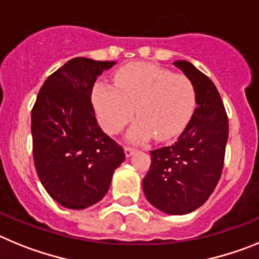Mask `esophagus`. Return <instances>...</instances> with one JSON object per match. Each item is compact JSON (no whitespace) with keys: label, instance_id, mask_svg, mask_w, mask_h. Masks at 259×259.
Returning <instances> with one entry per match:
<instances>
[{"label":"esophagus","instance_id":"34e87169","mask_svg":"<svg viewBox=\"0 0 259 259\" xmlns=\"http://www.w3.org/2000/svg\"><path fill=\"white\" fill-rule=\"evenodd\" d=\"M123 150H125V155H126L127 157L132 156V155L137 151L136 148L132 147V146H125V148H123Z\"/></svg>","mask_w":259,"mask_h":259}]
</instances>
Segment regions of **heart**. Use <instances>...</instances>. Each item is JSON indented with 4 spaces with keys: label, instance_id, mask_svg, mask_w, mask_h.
Wrapping results in <instances>:
<instances>
[{
    "label": "heart",
    "instance_id": "heart-1",
    "mask_svg": "<svg viewBox=\"0 0 259 259\" xmlns=\"http://www.w3.org/2000/svg\"><path fill=\"white\" fill-rule=\"evenodd\" d=\"M92 103L99 122L109 134H118L134 116L129 132L136 142L155 136L157 141L176 137L186 126L195 107V90L184 74L148 62H134L114 74L113 86L98 82Z\"/></svg>",
    "mask_w": 259,
    "mask_h": 259
}]
</instances>
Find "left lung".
I'll use <instances>...</instances> for the list:
<instances>
[{
	"mask_svg": "<svg viewBox=\"0 0 259 259\" xmlns=\"http://www.w3.org/2000/svg\"><path fill=\"white\" fill-rule=\"evenodd\" d=\"M175 66L192 80L197 108L176 142L151 151L143 192L163 212L183 215L202 206L219 183L229 126L212 80L189 61H176Z\"/></svg>",
	"mask_w": 259,
	"mask_h": 259,
	"instance_id": "obj_1",
	"label": "left lung"
}]
</instances>
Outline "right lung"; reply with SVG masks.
<instances>
[{"label": "right lung", "mask_w": 259, "mask_h": 259, "mask_svg": "<svg viewBox=\"0 0 259 259\" xmlns=\"http://www.w3.org/2000/svg\"><path fill=\"white\" fill-rule=\"evenodd\" d=\"M114 62L71 58L51 74L31 112L35 168L55 201L82 210L107 194L125 152L98 125L91 95L98 75Z\"/></svg>", "instance_id": "add662e5"}]
</instances>
